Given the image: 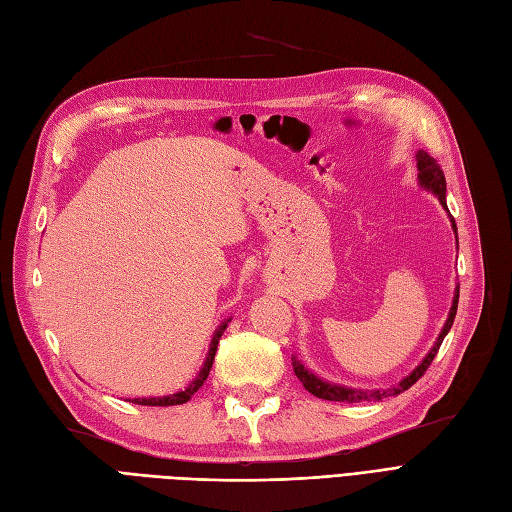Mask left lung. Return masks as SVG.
<instances>
[{
  "mask_svg": "<svg viewBox=\"0 0 512 512\" xmlns=\"http://www.w3.org/2000/svg\"><path fill=\"white\" fill-rule=\"evenodd\" d=\"M415 159H417V180H419L421 189L434 193L438 197V202L442 204V208L449 212V206H447V180H444V172L440 170L438 161L432 155H427L425 151H421V148L415 153ZM449 219H451L453 232H455V238H457V225H455V219L451 217V212H449ZM457 302H459V285L455 287V293H453V304H451V310H449V317H447V321H444L442 332L438 334V338H436L434 346L430 349V353H427L423 357L421 364L415 370H412L408 376H404L400 383H395V385H391L387 389H355V387H346V385H338V383H329V381H325V378L317 376L315 372H310L298 357H291L293 372H295V376L300 378L306 391H310L312 395H317V398H321V400H329V402H364V400L370 402V400L389 398V395H398V393L406 391L408 387L415 385L419 378L425 374V370L430 368V364L434 361L444 336L449 334V329H451V325L455 321Z\"/></svg>",
  "mask_w": 512,
  "mask_h": 512,
  "instance_id": "left-lung-1",
  "label": "left lung"
}]
</instances>
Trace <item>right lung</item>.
<instances>
[{"instance_id":"obj_1","label":"right lung","mask_w":512,"mask_h":512,"mask_svg":"<svg viewBox=\"0 0 512 512\" xmlns=\"http://www.w3.org/2000/svg\"><path fill=\"white\" fill-rule=\"evenodd\" d=\"M229 321H232V319L223 321L217 329H214V334H212V340H210V346H208V353H206L204 364H202L200 372H197V376L193 378V381H191L185 389H180V391L170 393V395H161V398H134V400H129V402L140 404V406H176V404H185V402H189V400H191V395L204 385V381H206L208 374H210L212 361H214V353H217V346H219V338L223 336V332L227 329V323H229Z\"/></svg>"}]
</instances>
